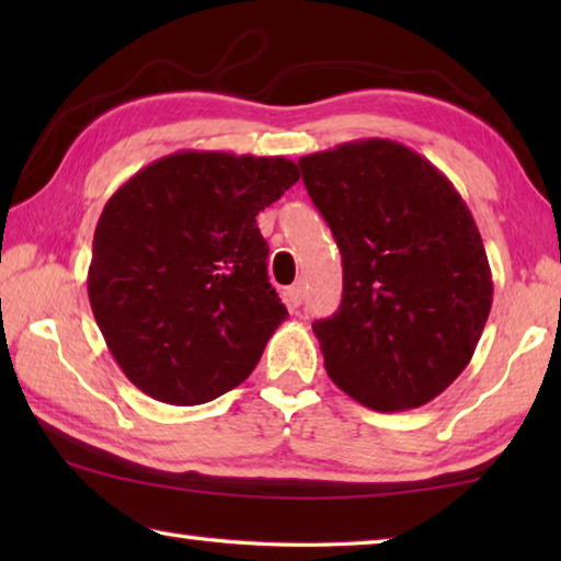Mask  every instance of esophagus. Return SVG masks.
<instances>
[{"label": "esophagus", "mask_w": 561, "mask_h": 561, "mask_svg": "<svg viewBox=\"0 0 561 561\" xmlns=\"http://www.w3.org/2000/svg\"><path fill=\"white\" fill-rule=\"evenodd\" d=\"M301 299H304V287H301V282L291 284V287L287 289V301H289V307L297 309L299 304H301Z\"/></svg>", "instance_id": "esophagus-1"}]
</instances>
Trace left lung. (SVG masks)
<instances>
[{"label":"left lung","instance_id":"1","mask_svg":"<svg viewBox=\"0 0 561 561\" xmlns=\"http://www.w3.org/2000/svg\"><path fill=\"white\" fill-rule=\"evenodd\" d=\"M336 237L344 297L314 321L331 381L371 411L440 396L482 336L492 307L485 244L458 190L403 144L364 138L299 158Z\"/></svg>","mask_w":561,"mask_h":561}]
</instances>
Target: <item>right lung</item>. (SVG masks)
Masks as SVG:
<instances>
[{
	"instance_id": "obj_1",
	"label": "right lung",
	"mask_w": 561,
	"mask_h": 561,
	"mask_svg": "<svg viewBox=\"0 0 561 561\" xmlns=\"http://www.w3.org/2000/svg\"><path fill=\"white\" fill-rule=\"evenodd\" d=\"M299 180L287 158L178 150L103 207L89 301L133 386L201 405L254 371L287 309L267 279L257 215Z\"/></svg>"
}]
</instances>
